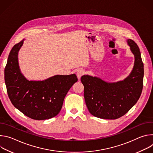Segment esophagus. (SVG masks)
I'll use <instances>...</instances> for the list:
<instances>
[{
    "instance_id": "obj_1",
    "label": "esophagus",
    "mask_w": 153,
    "mask_h": 153,
    "mask_svg": "<svg viewBox=\"0 0 153 153\" xmlns=\"http://www.w3.org/2000/svg\"><path fill=\"white\" fill-rule=\"evenodd\" d=\"M76 74H77V78L79 79H80V77L84 74V71L82 70H79L77 71L76 73Z\"/></svg>"
}]
</instances>
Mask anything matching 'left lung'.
<instances>
[{
	"label": "left lung",
	"instance_id": "obj_1",
	"mask_svg": "<svg viewBox=\"0 0 153 153\" xmlns=\"http://www.w3.org/2000/svg\"><path fill=\"white\" fill-rule=\"evenodd\" d=\"M127 43L134 56V63L133 70L123 80L108 82L89 75L81 77L87 108L95 117L118 119L137 103L141 95L144 70L140 50L131 39H128Z\"/></svg>",
	"mask_w": 153,
	"mask_h": 153
}]
</instances>
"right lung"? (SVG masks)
Listing matches in <instances>:
<instances>
[{
  "label": "right lung",
  "mask_w": 153,
  "mask_h": 153,
  "mask_svg": "<svg viewBox=\"0 0 153 153\" xmlns=\"http://www.w3.org/2000/svg\"><path fill=\"white\" fill-rule=\"evenodd\" d=\"M24 39L11 49L5 68L8 97L15 108L27 117L37 120L57 116L65 96L77 82L75 74L56 75L41 81L28 80L22 74L18 53Z\"/></svg>",
  "instance_id": "1"
}]
</instances>
